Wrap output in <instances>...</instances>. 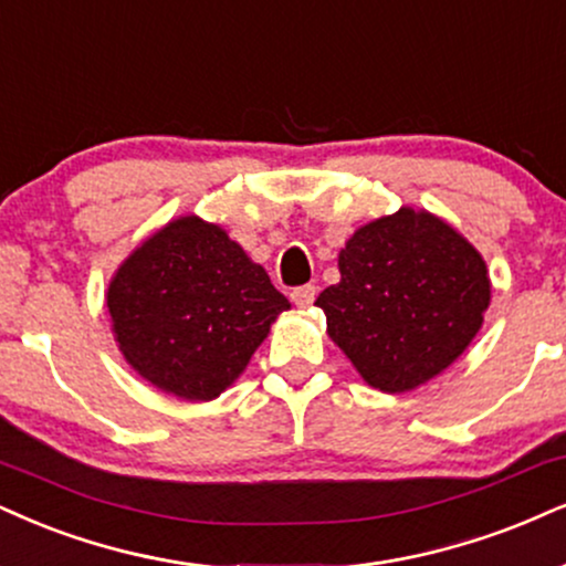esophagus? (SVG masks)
Masks as SVG:
<instances>
[{"label":"esophagus","instance_id":"obj_1","mask_svg":"<svg viewBox=\"0 0 566 566\" xmlns=\"http://www.w3.org/2000/svg\"><path fill=\"white\" fill-rule=\"evenodd\" d=\"M315 296H317L315 285H298V289L291 291V302H294L296 306H302V310H306V306H312V302H315Z\"/></svg>","mask_w":566,"mask_h":566}]
</instances>
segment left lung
Returning a JSON list of instances; mask_svg holds the SVG:
<instances>
[{"label": "left lung", "instance_id": "obj_1", "mask_svg": "<svg viewBox=\"0 0 566 566\" xmlns=\"http://www.w3.org/2000/svg\"><path fill=\"white\" fill-rule=\"evenodd\" d=\"M338 270L315 304L333 344L382 394L415 390L453 365L491 304L480 251L424 209L401 207L354 230Z\"/></svg>", "mask_w": 566, "mask_h": 566}]
</instances>
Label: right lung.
Returning <instances> with one entry per match:
<instances>
[{
	"instance_id": "add662e5",
	"label": "right lung",
	"mask_w": 566,
	"mask_h": 566,
	"mask_svg": "<svg viewBox=\"0 0 566 566\" xmlns=\"http://www.w3.org/2000/svg\"><path fill=\"white\" fill-rule=\"evenodd\" d=\"M107 310L125 361L144 380L212 401L291 304L226 230L186 214L130 251L109 281Z\"/></svg>"
}]
</instances>
